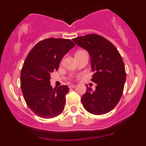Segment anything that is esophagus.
Wrapping results in <instances>:
<instances>
[{
	"instance_id": "1",
	"label": "esophagus",
	"mask_w": 146,
	"mask_h": 146,
	"mask_svg": "<svg viewBox=\"0 0 146 146\" xmlns=\"http://www.w3.org/2000/svg\"><path fill=\"white\" fill-rule=\"evenodd\" d=\"M76 87V85H69V88H75Z\"/></svg>"
}]
</instances>
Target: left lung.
Listing matches in <instances>:
<instances>
[{"label": "left lung", "instance_id": "8db88e82", "mask_svg": "<svg viewBox=\"0 0 146 146\" xmlns=\"http://www.w3.org/2000/svg\"><path fill=\"white\" fill-rule=\"evenodd\" d=\"M73 42L89 52L95 82V90L87 88L81 98L84 108L92 114L102 115L116 107L123 91L126 70L121 56L109 40L100 35L90 34L74 38Z\"/></svg>", "mask_w": 146, "mask_h": 146}]
</instances>
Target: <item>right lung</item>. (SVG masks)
Segmentation results:
<instances>
[{
    "instance_id": "add662e5",
    "label": "right lung",
    "mask_w": 146,
    "mask_h": 146,
    "mask_svg": "<svg viewBox=\"0 0 146 146\" xmlns=\"http://www.w3.org/2000/svg\"><path fill=\"white\" fill-rule=\"evenodd\" d=\"M75 46L68 39L48 38L38 42L29 51L20 75V86L26 104L44 119L57 117L64 110L66 85L53 89L50 74L57 70L61 60Z\"/></svg>"
}]
</instances>
